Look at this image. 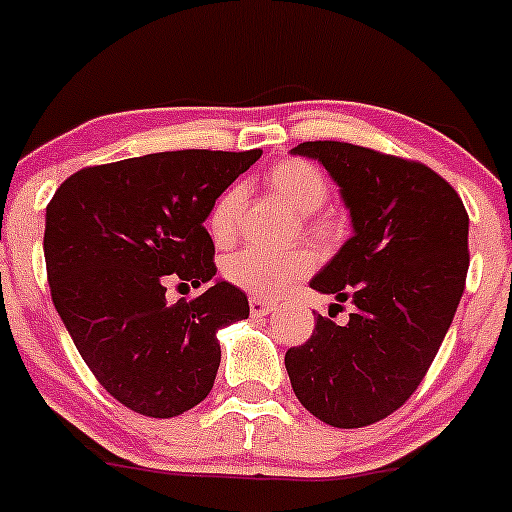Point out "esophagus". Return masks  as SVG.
<instances>
[{"instance_id":"34e87169","label":"esophagus","mask_w":512,"mask_h":512,"mask_svg":"<svg viewBox=\"0 0 512 512\" xmlns=\"http://www.w3.org/2000/svg\"><path fill=\"white\" fill-rule=\"evenodd\" d=\"M249 308H251V315H254V318H261V315L273 313V310H276V305L268 303V300H263V298H251Z\"/></svg>"}]
</instances>
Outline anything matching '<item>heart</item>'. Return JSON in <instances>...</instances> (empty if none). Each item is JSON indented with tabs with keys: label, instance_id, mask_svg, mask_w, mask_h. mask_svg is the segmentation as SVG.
<instances>
[{
	"label": "heart",
	"instance_id": "obj_1",
	"mask_svg": "<svg viewBox=\"0 0 512 512\" xmlns=\"http://www.w3.org/2000/svg\"><path fill=\"white\" fill-rule=\"evenodd\" d=\"M268 187L276 197L291 204L300 214H310L320 209L328 199V184L318 167L305 160H283L268 172ZM244 189L229 187L214 202L209 212V231L217 244H229L236 234V219H239ZM313 268V254L300 249H241L226 256L221 263V273L231 286L251 293L254 298H278L305 278Z\"/></svg>",
	"mask_w": 512,
	"mask_h": 512
}]
</instances>
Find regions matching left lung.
<instances>
[{
	"mask_svg": "<svg viewBox=\"0 0 512 512\" xmlns=\"http://www.w3.org/2000/svg\"><path fill=\"white\" fill-rule=\"evenodd\" d=\"M350 209L352 236L310 288L352 300L347 325L318 315L305 345L286 352L298 402L337 429L397 412L434 362L468 271V214L444 177L414 160L350 145L300 142Z\"/></svg>",
	"mask_w": 512,
	"mask_h": 512,
	"instance_id": "left-lung-1",
	"label": "left lung"
}]
</instances>
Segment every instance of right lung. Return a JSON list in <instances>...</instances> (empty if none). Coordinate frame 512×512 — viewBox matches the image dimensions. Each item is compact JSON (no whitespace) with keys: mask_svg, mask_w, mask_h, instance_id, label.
<instances>
[{"mask_svg":"<svg viewBox=\"0 0 512 512\" xmlns=\"http://www.w3.org/2000/svg\"><path fill=\"white\" fill-rule=\"evenodd\" d=\"M261 150H177L86 167L46 207L51 300L96 379L128 409L170 419L197 407L221 362L217 333L249 298L214 281V202ZM170 275L208 283L166 303Z\"/></svg>","mask_w":512,"mask_h":512,"instance_id":"1","label":"right lung"}]
</instances>
